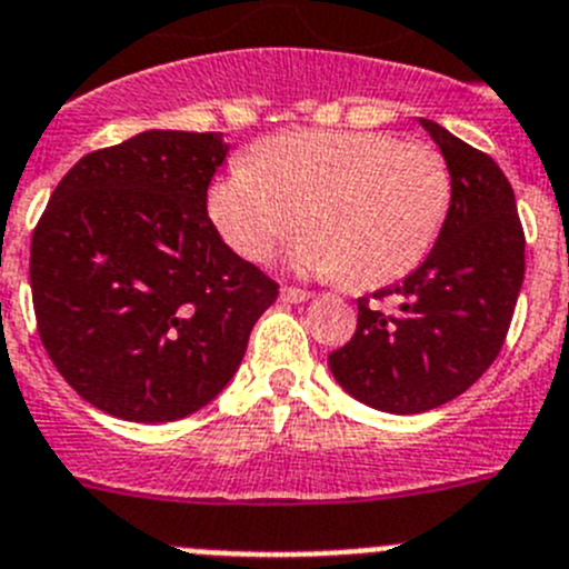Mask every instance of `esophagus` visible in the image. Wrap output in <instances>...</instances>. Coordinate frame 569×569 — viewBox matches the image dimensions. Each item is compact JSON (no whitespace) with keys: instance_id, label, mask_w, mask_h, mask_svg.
<instances>
[{"instance_id":"1","label":"esophagus","mask_w":569,"mask_h":569,"mask_svg":"<svg viewBox=\"0 0 569 569\" xmlns=\"http://www.w3.org/2000/svg\"><path fill=\"white\" fill-rule=\"evenodd\" d=\"M279 299L288 301V305H301V301L310 299V293L308 290H299V288H281Z\"/></svg>"}]
</instances>
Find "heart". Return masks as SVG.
I'll use <instances>...</instances> for the list:
<instances>
[{"label": "heart", "mask_w": 569, "mask_h": 569, "mask_svg": "<svg viewBox=\"0 0 569 569\" xmlns=\"http://www.w3.org/2000/svg\"><path fill=\"white\" fill-rule=\"evenodd\" d=\"M450 196L447 162L427 144L376 130H293L236 159L210 184L208 213L250 261L305 222L290 248L296 270L381 288L433 250Z\"/></svg>", "instance_id": "heart-1"}]
</instances>
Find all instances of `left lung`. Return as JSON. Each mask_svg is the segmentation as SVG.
I'll use <instances>...</instances> for the list:
<instances>
[{
  "instance_id": "1",
  "label": "left lung",
  "mask_w": 569,
  "mask_h": 569,
  "mask_svg": "<svg viewBox=\"0 0 569 569\" xmlns=\"http://www.w3.org/2000/svg\"><path fill=\"white\" fill-rule=\"evenodd\" d=\"M450 170L445 228L413 273L359 299L353 339L328 356L330 373L361 405L396 416L433 410L479 381L510 330L525 281V230L507 176L490 156L419 119Z\"/></svg>"
}]
</instances>
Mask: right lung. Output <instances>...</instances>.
Instances as JSON below:
<instances>
[{
    "instance_id": "right-lung-1",
    "label": "right lung",
    "mask_w": 569,
    "mask_h": 569,
    "mask_svg": "<svg viewBox=\"0 0 569 569\" xmlns=\"http://www.w3.org/2000/svg\"><path fill=\"white\" fill-rule=\"evenodd\" d=\"M222 133L144 130L82 156L30 241L42 345L84 401L176 421L222 393L279 284L208 219Z\"/></svg>"
}]
</instances>
